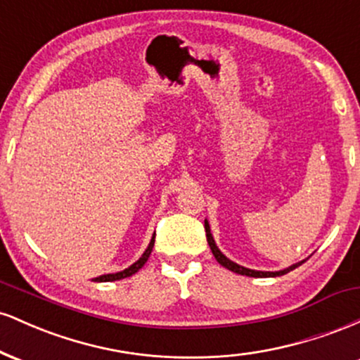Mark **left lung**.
I'll return each mask as SVG.
<instances>
[{
  "instance_id": "left-lung-1",
  "label": "left lung",
  "mask_w": 360,
  "mask_h": 360,
  "mask_svg": "<svg viewBox=\"0 0 360 360\" xmlns=\"http://www.w3.org/2000/svg\"><path fill=\"white\" fill-rule=\"evenodd\" d=\"M205 230H206V240H208L210 249H212L214 259L218 260V264H221V266L225 267V269H229V271H232V272H237V274H240V276H249V278H276V276H284V274H288L289 271L296 269V267L301 266V264H303L304 260H307V259L300 260V262L292 264V266L286 267V269H283V271H274V272H271V271H254V269H247V267L240 266V264H237V262H233V260H230L229 257H226L225 254H221V250L218 249L217 243H214V238H213V235H212V230H210V223H208V220H205Z\"/></svg>"
}]
</instances>
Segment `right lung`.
<instances>
[{"label": "right lung", "instance_id": "obj_1", "mask_svg": "<svg viewBox=\"0 0 360 360\" xmlns=\"http://www.w3.org/2000/svg\"><path fill=\"white\" fill-rule=\"evenodd\" d=\"M154 242H155V233L152 235L150 243H148V247L146 249V252H143L142 257H140L137 262H134L130 267H127V269H123V271H120V272H115V274H103V276H100V278H96L94 281H96V283H110V281L125 279V278H130V276H134L135 272L142 269L143 264L147 262L148 257H150V252H152V247H154Z\"/></svg>", "mask_w": 360, "mask_h": 360}]
</instances>
